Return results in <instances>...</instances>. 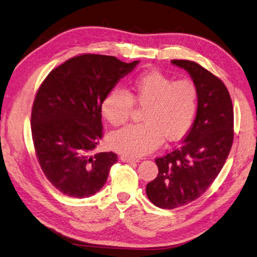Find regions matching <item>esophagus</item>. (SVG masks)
<instances>
[{
	"label": "esophagus",
	"mask_w": 257,
	"mask_h": 257,
	"mask_svg": "<svg viewBox=\"0 0 257 257\" xmlns=\"http://www.w3.org/2000/svg\"><path fill=\"white\" fill-rule=\"evenodd\" d=\"M120 160H121L122 162H127V163H136V162H139L138 159L130 158V157H127V156H121V157H120Z\"/></svg>",
	"instance_id": "obj_1"
}]
</instances>
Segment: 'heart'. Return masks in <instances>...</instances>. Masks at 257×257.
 Wrapping results in <instances>:
<instances>
[{
	"mask_svg": "<svg viewBox=\"0 0 257 257\" xmlns=\"http://www.w3.org/2000/svg\"><path fill=\"white\" fill-rule=\"evenodd\" d=\"M134 104L144 107L143 122L113 132L107 143L122 155L141 157L157 150L164 139L175 142L188 134L197 112L198 89L191 80L148 70L130 81L127 93H107L100 112L110 125L119 127L129 120Z\"/></svg>",
	"mask_w": 257,
	"mask_h": 257,
	"instance_id": "b5f03b06",
	"label": "heart"
}]
</instances>
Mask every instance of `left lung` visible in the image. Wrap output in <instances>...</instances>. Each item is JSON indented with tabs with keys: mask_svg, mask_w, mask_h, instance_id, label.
<instances>
[{
	"mask_svg": "<svg viewBox=\"0 0 257 257\" xmlns=\"http://www.w3.org/2000/svg\"><path fill=\"white\" fill-rule=\"evenodd\" d=\"M171 62L193 79L198 105L183 143L155 159L159 173L147 184L146 194L163 209L177 208L200 197L219 175L234 140L233 103L225 84L195 62Z\"/></svg>",
	"mask_w": 257,
	"mask_h": 257,
	"instance_id": "left-lung-1",
	"label": "left lung"
}]
</instances>
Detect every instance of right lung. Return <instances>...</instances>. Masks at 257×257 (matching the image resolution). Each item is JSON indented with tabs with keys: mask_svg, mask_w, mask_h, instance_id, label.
<instances>
[{
	"mask_svg": "<svg viewBox=\"0 0 257 257\" xmlns=\"http://www.w3.org/2000/svg\"><path fill=\"white\" fill-rule=\"evenodd\" d=\"M138 63L80 54L54 68L40 84L31 114L33 144L47 179L63 194L88 197L105 184L117 155H92L103 137L100 105Z\"/></svg>",
	"mask_w": 257,
	"mask_h": 257,
	"instance_id": "add662e5",
	"label": "right lung"
}]
</instances>
